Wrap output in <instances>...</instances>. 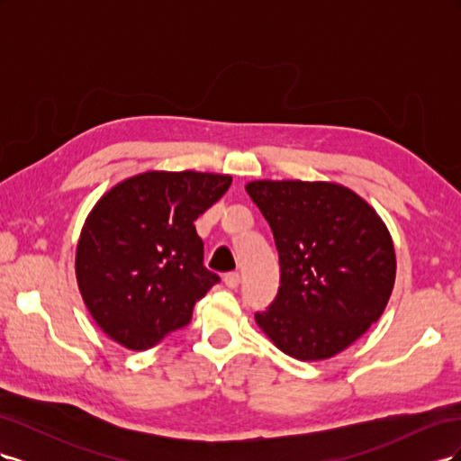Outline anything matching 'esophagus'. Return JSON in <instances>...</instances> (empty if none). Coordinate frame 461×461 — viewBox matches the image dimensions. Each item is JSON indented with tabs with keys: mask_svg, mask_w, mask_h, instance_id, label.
Here are the masks:
<instances>
[{
	"mask_svg": "<svg viewBox=\"0 0 461 461\" xmlns=\"http://www.w3.org/2000/svg\"><path fill=\"white\" fill-rule=\"evenodd\" d=\"M222 281H225V286L227 288H236V286H239L240 285V275L239 273H227L225 275V278H222Z\"/></svg>",
	"mask_w": 461,
	"mask_h": 461,
	"instance_id": "esophagus-1",
	"label": "esophagus"
}]
</instances>
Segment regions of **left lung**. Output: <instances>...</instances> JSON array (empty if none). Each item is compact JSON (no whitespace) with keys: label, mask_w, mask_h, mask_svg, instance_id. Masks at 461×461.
<instances>
[{"label":"left lung","mask_w":461,"mask_h":461,"mask_svg":"<svg viewBox=\"0 0 461 461\" xmlns=\"http://www.w3.org/2000/svg\"><path fill=\"white\" fill-rule=\"evenodd\" d=\"M249 198L267 219L281 286L258 327L286 356L340 354L379 321L396 278L393 236L350 188L327 180H252Z\"/></svg>","instance_id":"left-lung-1"}]
</instances>
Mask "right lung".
<instances>
[{
	"instance_id": "1",
	"label": "right lung",
	"mask_w": 461,
	"mask_h": 461,
	"mask_svg": "<svg viewBox=\"0 0 461 461\" xmlns=\"http://www.w3.org/2000/svg\"><path fill=\"white\" fill-rule=\"evenodd\" d=\"M230 175L146 171L95 202L80 230L75 273L95 325L127 350H148L188 325L219 276L203 267L194 227Z\"/></svg>"
}]
</instances>
